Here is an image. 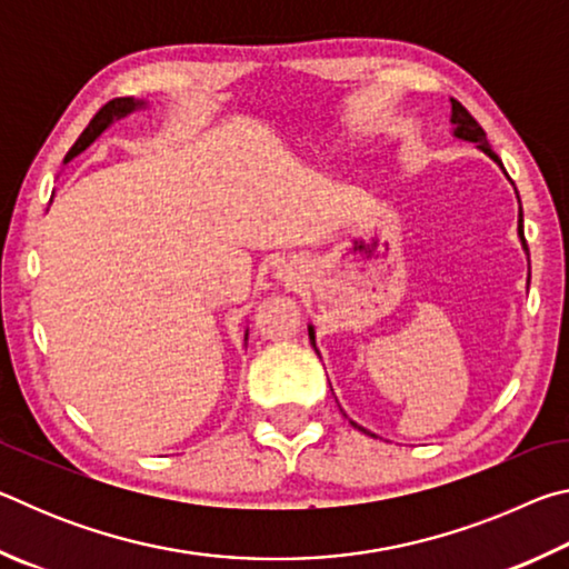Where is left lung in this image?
Returning <instances> with one entry per match:
<instances>
[{
  "label": "left lung",
  "instance_id": "1",
  "mask_svg": "<svg viewBox=\"0 0 569 569\" xmlns=\"http://www.w3.org/2000/svg\"><path fill=\"white\" fill-rule=\"evenodd\" d=\"M451 124H455V134H457V138L469 140V142H477L479 150H485L489 158H492L495 162H499V166H502V160L497 158V152L492 150V146H489L487 132L481 130V124H479L475 118H471L465 104L457 102V100H451ZM517 198H519V196H517ZM519 238H522V246H525V250L529 253L527 240H525V230H522V206H519ZM308 339H311V343H313V329H311V326H308ZM313 346H316V343H313ZM353 427H356V423H353ZM359 429H361V427H359ZM361 431H366V429H361ZM366 435H369V431H366ZM371 437H373V435H371Z\"/></svg>",
  "mask_w": 569,
  "mask_h": 569
}]
</instances>
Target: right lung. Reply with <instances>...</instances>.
Instances as JSON below:
<instances>
[{
    "instance_id": "right-lung-1",
    "label": "right lung",
    "mask_w": 569,
    "mask_h": 569,
    "mask_svg": "<svg viewBox=\"0 0 569 569\" xmlns=\"http://www.w3.org/2000/svg\"><path fill=\"white\" fill-rule=\"evenodd\" d=\"M138 108H142V102L132 100V98H114V100H110L108 104H102V108L98 110V114H94V118L90 120L88 128H84L80 138H77L72 150L67 152L64 162H70L74 156H80V152H82L84 148H88L90 142H92L94 138H98V134H100L104 128H108V124H110L112 120L124 118V114L132 112V110H138ZM246 339H248V331H246Z\"/></svg>"
}]
</instances>
